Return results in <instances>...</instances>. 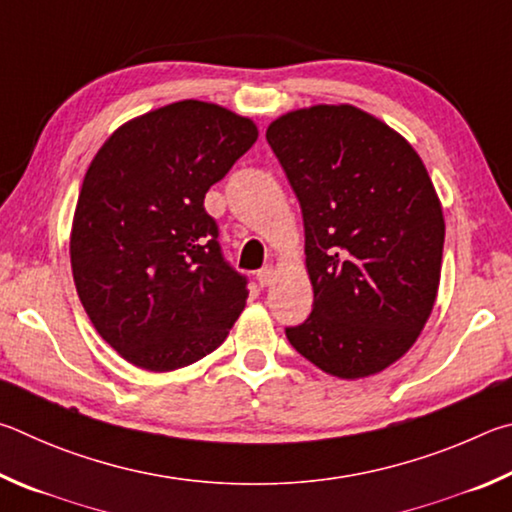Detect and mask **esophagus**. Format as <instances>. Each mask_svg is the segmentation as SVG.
Instances as JSON below:
<instances>
[{
	"label": "esophagus",
	"instance_id": "obj_1",
	"mask_svg": "<svg viewBox=\"0 0 512 512\" xmlns=\"http://www.w3.org/2000/svg\"><path fill=\"white\" fill-rule=\"evenodd\" d=\"M274 276H276L274 267H272V265H265L263 270H258V274H256L258 285H261V288H267V285L274 283Z\"/></svg>",
	"mask_w": 512,
	"mask_h": 512
}]
</instances>
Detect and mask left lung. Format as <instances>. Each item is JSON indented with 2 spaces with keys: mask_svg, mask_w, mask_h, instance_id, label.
<instances>
[{
  "mask_svg": "<svg viewBox=\"0 0 512 512\" xmlns=\"http://www.w3.org/2000/svg\"><path fill=\"white\" fill-rule=\"evenodd\" d=\"M297 193L315 306L290 344L321 371L369 378L416 344L432 315L445 220L411 143L355 105H312L270 123Z\"/></svg>",
  "mask_w": 512,
  "mask_h": 512,
  "instance_id": "1",
  "label": "left lung"
}]
</instances>
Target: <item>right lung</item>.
<instances>
[{
    "label": "right lung",
    "instance_id": "obj_1",
    "mask_svg": "<svg viewBox=\"0 0 512 512\" xmlns=\"http://www.w3.org/2000/svg\"><path fill=\"white\" fill-rule=\"evenodd\" d=\"M256 123L177 101L123 123L89 164L71 222L80 303L125 362L166 373L213 353L247 303L204 195L254 146Z\"/></svg>",
    "mask_w": 512,
    "mask_h": 512
}]
</instances>
